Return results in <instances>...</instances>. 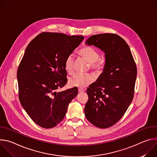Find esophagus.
Segmentation results:
<instances>
[{"label": "esophagus", "instance_id": "1", "mask_svg": "<svg viewBox=\"0 0 157 157\" xmlns=\"http://www.w3.org/2000/svg\"><path fill=\"white\" fill-rule=\"evenodd\" d=\"M78 92L79 93H83V92H84V89H82L79 88L78 89Z\"/></svg>", "mask_w": 157, "mask_h": 157}]
</instances>
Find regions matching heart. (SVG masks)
Here are the masks:
<instances>
[{
	"label": "heart",
	"instance_id": "heart-1",
	"mask_svg": "<svg viewBox=\"0 0 157 157\" xmlns=\"http://www.w3.org/2000/svg\"><path fill=\"white\" fill-rule=\"evenodd\" d=\"M79 54L90 63L91 68L93 70L99 71L102 68V64L98 60L99 54L96 48L89 46L84 47L79 50ZM74 61V56L72 55H70L66 58L64 66L67 73L70 74L73 73ZM94 78L91 75L76 73L70 78L69 84L73 87L83 88L91 84Z\"/></svg>",
	"mask_w": 157,
	"mask_h": 157
}]
</instances>
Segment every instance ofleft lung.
<instances>
[{
    "instance_id": "1",
    "label": "left lung",
    "mask_w": 157,
    "mask_h": 157,
    "mask_svg": "<svg viewBox=\"0 0 157 157\" xmlns=\"http://www.w3.org/2000/svg\"><path fill=\"white\" fill-rule=\"evenodd\" d=\"M86 44L103 51L105 62L96 82L87 89L89 99L84 108L85 116L96 127L108 128L122 117L132 101L136 64L127 43L117 35H94Z\"/></svg>"
}]
</instances>
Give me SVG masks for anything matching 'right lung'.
<instances>
[{"label":"right lung","instance_id":"obj_1","mask_svg":"<svg viewBox=\"0 0 157 157\" xmlns=\"http://www.w3.org/2000/svg\"><path fill=\"white\" fill-rule=\"evenodd\" d=\"M82 36L41 33L25 51L17 70L19 100L32 121L50 128L64 117L78 88L57 93L67 82L64 61L79 45Z\"/></svg>","mask_w":157,"mask_h":157}]
</instances>
